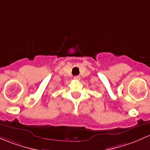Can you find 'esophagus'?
Segmentation results:
<instances>
[{
  "instance_id": "obj_1",
  "label": "esophagus",
  "mask_w": 150,
  "mask_h": 150,
  "mask_svg": "<svg viewBox=\"0 0 150 150\" xmlns=\"http://www.w3.org/2000/svg\"><path fill=\"white\" fill-rule=\"evenodd\" d=\"M75 80H80V76H76L74 77Z\"/></svg>"
}]
</instances>
